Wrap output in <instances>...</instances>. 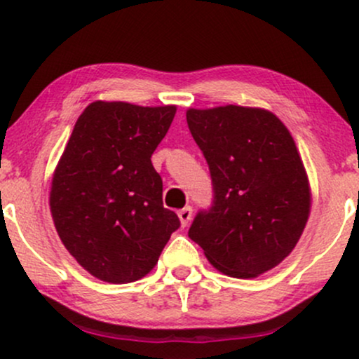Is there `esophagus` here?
<instances>
[{
  "instance_id": "esophagus-1",
  "label": "esophagus",
  "mask_w": 359,
  "mask_h": 359,
  "mask_svg": "<svg viewBox=\"0 0 359 359\" xmlns=\"http://www.w3.org/2000/svg\"><path fill=\"white\" fill-rule=\"evenodd\" d=\"M192 217V208L191 205H185L184 209H180L179 211V219L182 222V226H187L189 221H191Z\"/></svg>"
}]
</instances>
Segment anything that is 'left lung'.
<instances>
[{
    "label": "left lung",
    "mask_w": 359,
    "mask_h": 359,
    "mask_svg": "<svg viewBox=\"0 0 359 359\" xmlns=\"http://www.w3.org/2000/svg\"><path fill=\"white\" fill-rule=\"evenodd\" d=\"M187 125L212 180V204L189 238L224 275L253 278L287 258L311 212V187L290 131L273 113L189 109Z\"/></svg>",
    "instance_id": "8db88e82"
}]
</instances>
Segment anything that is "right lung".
<instances>
[{
  "label": "right lung",
  "mask_w": 359,
  "mask_h": 359,
  "mask_svg": "<svg viewBox=\"0 0 359 359\" xmlns=\"http://www.w3.org/2000/svg\"><path fill=\"white\" fill-rule=\"evenodd\" d=\"M175 111L96 101L76 121L53 172L50 211L65 248L96 278H143L179 229L151 165Z\"/></svg>",
  "instance_id": "add662e5"
}]
</instances>
